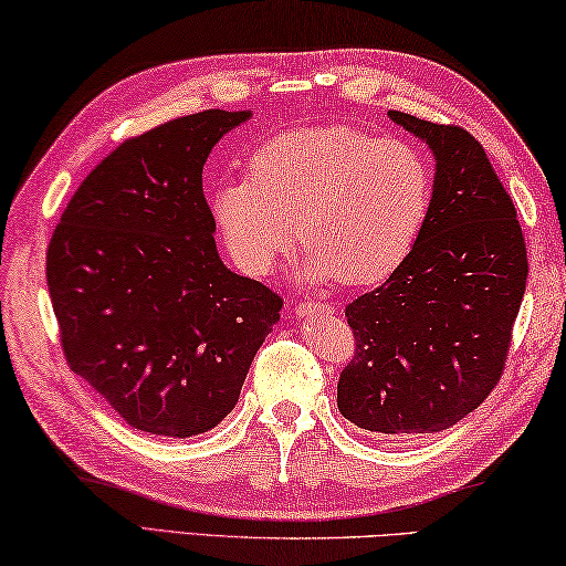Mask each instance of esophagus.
Segmentation results:
<instances>
[{
	"mask_svg": "<svg viewBox=\"0 0 566 566\" xmlns=\"http://www.w3.org/2000/svg\"><path fill=\"white\" fill-rule=\"evenodd\" d=\"M296 314L300 316H316V314H334V306L332 304H316V302H300L296 304Z\"/></svg>",
	"mask_w": 566,
	"mask_h": 566,
	"instance_id": "34e87169",
	"label": "esophagus"
}]
</instances>
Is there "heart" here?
<instances>
[{
	"mask_svg": "<svg viewBox=\"0 0 566 566\" xmlns=\"http://www.w3.org/2000/svg\"><path fill=\"white\" fill-rule=\"evenodd\" d=\"M248 170L250 180L214 190L212 214L234 264L252 276L270 274L300 238L314 280L384 282L416 250L433 200L413 143L352 126L284 130L252 153Z\"/></svg>",
	"mask_w": 566,
	"mask_h": 566,
	"instance_id": "b5f03b06",
	"label": "heart"
}]
</instances>
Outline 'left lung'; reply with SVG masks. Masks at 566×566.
<instances>
[{"mask_svg": "<svg viewBox=\"0 0 566 566\" xmlns=\"http://www.w3.org/2000/svg\"><path fill=\"white\" fill-rule=\"evenodd\" d=\"M388 116L433 150V200L408 260L346 306L356 346L336 403L368 433L410 438L455 426L497 386L527 244L505 185L465 128Z\"/></svg>", "mask_w": 566, "mask_h": 566, "instance_id": "obj_1", "label": "left lung"}]
</instances>
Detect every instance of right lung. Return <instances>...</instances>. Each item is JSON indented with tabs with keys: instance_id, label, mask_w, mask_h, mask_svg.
<instances>
[{
	"instance_id": "obj_1",
	"label": "right lung",
	"mask_w": 566,
	"mask_h": 566,
	"mask_svg": "<svg viewBox=\"0 0 566 566\" xmlns=\"http://www.w3.org/2000/svg\"><path fill=\"white\" fill-rule=\"evenodd\" d=\"M250 111L210 108L123 140L51 234L46 284L71 371L153 436L230 413L284 300L214 248L202 166Z\"/></svg>"
}]
</instances>
